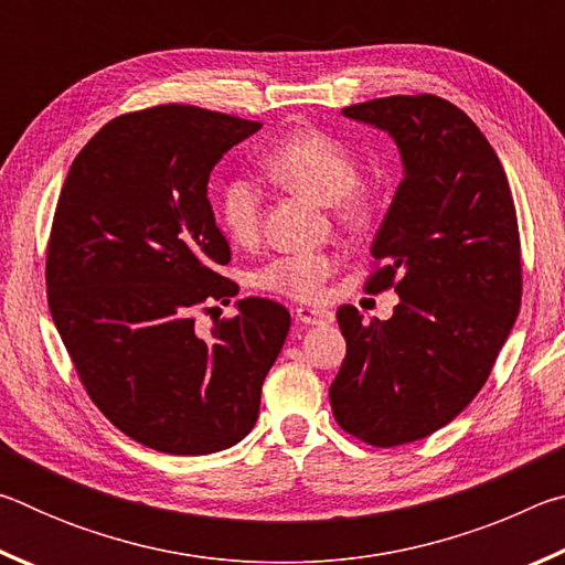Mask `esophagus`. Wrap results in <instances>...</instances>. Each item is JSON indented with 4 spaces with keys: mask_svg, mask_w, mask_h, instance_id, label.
<instances>
[{
    "mask_svg": "<svg viewBox=\"0 0 565 565\" xmlns=\"http://www.w3.org/2000/svg\"><path fill=\"white\" fill-rule=\"evenodd\" d=\"M296 321L306 323V327H319V323H331L333 321V311L329 309H311V306H299L294 311Z\"/></svg>",
    "mask_w": 565,
    "mask_h": 565,
    "instance_id": "obj_1",
    "label": "esophagus"
}]
</instances>
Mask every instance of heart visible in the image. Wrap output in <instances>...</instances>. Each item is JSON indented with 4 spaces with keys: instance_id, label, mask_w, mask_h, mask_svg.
Masks as SVG:
<instances>
[{
    "instance_id": "1",
    "label": "heart",
    "mask_w": 565,
    "mask_h": 565,
    "mask_svg": "<svg viewBox=\"0 0 565 565\" xmlns=\"http://www.w3.org/2000/svg\"><path fill=\"white\" fill-rule=\"evenodd\" d=\"M264 169L276 184L301 191L319 204H333L343 222H363L369 204L356 191L359 167L339 141L319 131H296L276 145L264 159ZM216 214L224 232L234 242L256 236L262 218V189L252 177H232L218 189ZM333 256L323 252H301L274 256L252 274V284L262 291L311 301L321 294L333 271Z\"/></svg>"
}]
</instances>
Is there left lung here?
I'll list each match as a JSON object with an SVG mask.
<instances>
[{
    "label": "left lung",
    "instance_id": "left-lung-1",
    "mask_svg": "<svg viewBox=\"0 0 565 565\" xmlns=\"http://www.w3.org/2000/svg\"><path fill=\"white\" fill-rule=\"evenodd\" d=\"M341 114L386 131L404 164L366 284L394 286V317L341 306L347 359L329 388L343 431L388 448L451 424L489 379L521 309L519 224L499 157L451 102L401 94Z\"/></svg>",
    "mask_w": 565,
    "mask_h": 565
}]
</instances>
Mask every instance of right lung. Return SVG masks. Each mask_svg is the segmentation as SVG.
I'll return each instance as SVG.
<instances>
[{"label": "right lung", "mask_w": 565, "mask_h": 565, "mask_svg": "<svg viewBox=\"0 0 565 565\" xmlns=\"http://www.w3.org/2000/svg\"><path fill=\"white\" fill-rule=\"evenodd\" d=\"M259 121L184 104L124 114L66 174L46 248L54 327L94 404L121 434L171 456L224 451L259 418L262 384L291 327L269 299L228 303L232 259L209 204L212 169Z\"/></svg>", "instance_id": "add662e5"}]
</instances>
